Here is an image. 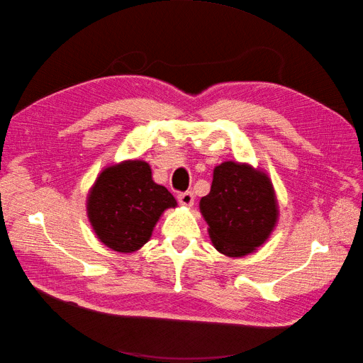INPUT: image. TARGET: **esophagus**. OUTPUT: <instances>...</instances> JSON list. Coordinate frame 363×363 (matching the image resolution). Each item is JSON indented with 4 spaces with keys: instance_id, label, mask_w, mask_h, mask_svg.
Listing matches in <instances>:
<instances>
[{
    "instance_id": "esophagus-1",
    "label": "esophagus",
    "mask_w": 363,
    "mask_h": 363,
    "mask_svg": "<svg viewBox=\"0 0 363 363\" xmlns=\"http://www.w3.org/2000/svg\"><path fill=\"white\" fill-rule=\"evenodd\" d=\"M177 200L182 206H186V207H191L194 206V201H195V196L192 192H182L177 195Z\"/></svg>"
}]
</instances>
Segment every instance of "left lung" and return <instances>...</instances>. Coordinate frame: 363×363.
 Here are the masks:
<instances>
[{
    "label": "left lung",
    "instance_id": "1",
    "mask_svg": "<svg viewBox=\"0 0 363 363\" xmlns=\"http://www.w3.org/2000/svg\"><path fill=\"white\" fill-rule=\"evenodd\" d=\"M213 247L228 257H244L267 242L279 221V203L269 175L248 163L223 162L212 188L200 200Z\"/></svg>",
    "mask_w": 363,
    "mask_h": 363
}]
</instances>
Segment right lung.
I'll return each mask as SVG.
<instances>
[{
    "instance_id": "obj_1",
    "label": "right lung",
    "mask_w": 363,
    "mask_h": 363,
    "mask_svg": "<svg viewBox=\"0 0 363 363\" xmlns=\"http://www.w3.org/2000/svg\"><path fill=\"white\" fill-rule=\"evenodd\" d=\"M177 201L152 180L144 160H123L106 167L87 194L86 212L96 238L107 248L130 255L144 247L162 213Z\"/></svg>"
}]
</instances>
